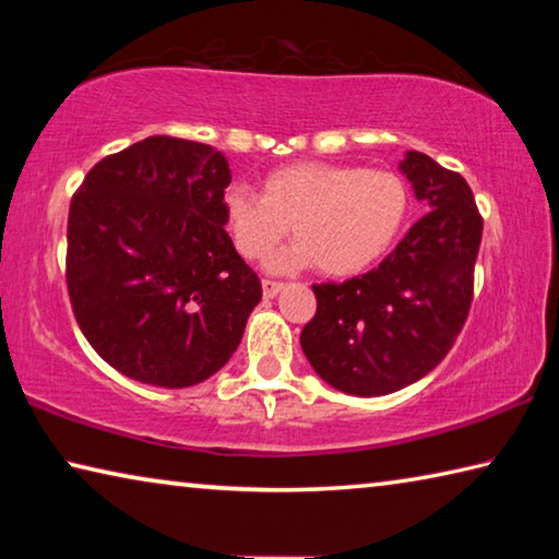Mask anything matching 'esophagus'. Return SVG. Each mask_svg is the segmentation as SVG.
<instances>
[{
    "label": "esophagus",
    "mask_w": 559,
    "mask_h": 559,
    "mask_svg": "<svg viewBox=\"0 0 559 559\" xmlns=\"http://www.w3.org/2000/svg\"><path fill=\"white\" fill-rule=\"evenodd\" d=\"M261 288H263V298H273V296H278V290L283 288V283L281 281L263 278L261 281Z\"/></svg>",
    "instance_id": "esophagus-1"
}]
</instances>
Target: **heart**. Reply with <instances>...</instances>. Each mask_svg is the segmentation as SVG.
<instances>
[{
    "label": "heart",
    "mask_w": 559,
    "mask_h": 559,
    "mask_svg": "<svg viewBox=\"0 0 559 559\" xmlns=\"http://www.w3.org/2000/svg\"><path fill=\"white\" fill-rule=\"evenodd\" d=\"M224 224L243 259H266L288 231L296 243L273 269L316 263L325 276H355L380 261L409 212V187L392 169L293 163L263 177L261 194L246 185L224 192Z\"/></svg>",
    "instance_id": "obj_1"
}]
</instances>
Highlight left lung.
Returning <instances> with one entry per match:
<instances>
[{
	"label": "left lung",
	"mask_w": 559,
	"mask_h": 559,
	"mask_svg": "<svg viewBox=\"0 0 559 559\" xmlns=\"http://www.w3.org/2000/svg\"><path fill=\"white\" fill-rule=\"evenodd\" d=\"M429 212L380 266L313 286L308 362L335 390L382 396L429 374L456 343L473 300L484 219L466 179L409 150L400 165Z\"/></svg>",
	"instance_id": "1"
}]
</instances>
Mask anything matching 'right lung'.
Segmentation results:
<instances>
[{
	"mask_svg": "<svg viewBox=\"0 0 559 559\" xmlns=\"http://www.w3.org/2000/svg\"><path fill=\"white\" fill-rule=\"evenodd\" d=\"M226 157L153 135L91 167L69 210L66 283L91 347L130 380L192 386L219 372L261 300L224 229Z\"/></svg>",
	"mask_w": 559,
	"mask_h": 559,
	"instance_id": "obj_1",
	"label": "right lung"
}]
</instances>
